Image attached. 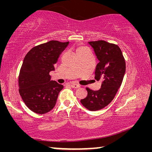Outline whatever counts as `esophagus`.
Returning a JSON list of instances; mask_svg holds the SVG:
<instances>
[{"instance_id": "obj_1", "label": "esophagus", "mask_w": 152, "mask_h": 152, "mask_svg": "<svg viewBox=\"0 0 152 152\" xmlns=\"http://www.w3.org/2000/svg\"><path fill=\"white\" fill-rule=\"evenodd\" d=\"M70 86H71V87L72 88H78L80 86L79 84H76V83H72L71 84H70Z\"/></svg>"}]
</instances>
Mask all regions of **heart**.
I'll return each instance as SVG.
<instances>
[{"instance_id": "obj_1", "label": "heart", "mask_w": 152, "mask_h": 152, "mask_svg": "<svg viewBox=\"0 0 152 152\" xmlns=\"http://www.w3.org/2000/svg\"><path fill=\"white\" fill-rule=\"evenodd\" d=\"M88 51V49L86 48H84V47H80L77 49V51H76V53H78V52H84V51Z\"/></svg>"}]
</instances>
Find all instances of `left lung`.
<instances>
[{"label":"left lung","mask_w":152,"mask_h":152,"mask_svg":"<svg viewBox=\"0 0 152 152\" xmlns=\"http://www.w3.org/2000/svg\"><path fill=\"white\" fill-rule=\"evenodd\" d=\"M99 62L95 70V79L102 80L99 91L86 88L88 94L80 102L92 111L103 109L116 95L125 73V61L119 46L103 40L88 42Z\"/></svg>","instance_id":"8db88e82"}]
</instances>
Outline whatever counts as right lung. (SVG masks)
Instances as JSON below:
<instances>
[{"mask_svg": "<svg viewBox=\"0 0 152 152\" xmlns=\"http://www.w3.org/2000/svg\"><path fill=\"white\" fill-rule=\"evenodd\" d=\"M69 42L51 40L33 48L23 60L19 76V94L26 106L37 114H45L55 107L64 86L51 80L50 72Z\"/></svg>", "mask_w": 152, "mask_h": 152, "instance_id": "right-lung-1", "label": "right lung"}]
</instances>
